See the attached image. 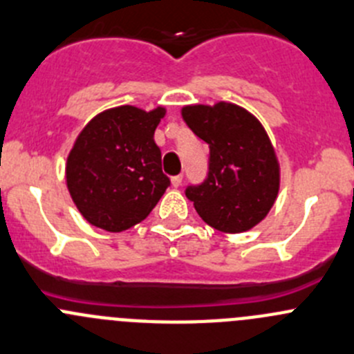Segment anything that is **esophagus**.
Masks as SVG:
<instances>
[{
  "label": "esophagus",
  "mask_w": 354,
  "mask_h": 354,
  "mask_svg": "<svg viewBox=\"0 0 354 354\" xmlns=\"http://www.w3.org/2000/svg\"><path fill=\"white\" fill-rule=\"evenodd\" d=\"M181 181H183V174H178V176H173V178H171V185H173L174 188L180 187Z\"/></svg>",
  "instance_id": "obj_1"
}]
</instances>
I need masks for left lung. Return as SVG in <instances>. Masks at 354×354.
I'll return each instance as SVG.
<instances>
[{
  "label": "left lung",
  "instance_id": "left-lung-1",
  "mask_svg": "<svg viewBox=\"0 0 354 354\" xmlns=\"http://www.w3.org/2000/svg\"><path fill=\"white\" fill-rule=\"evenodd\" d=\"M188 128L209 145L204 183L185 190L195 211L212 228L247 232L263 221L280 188V166L263 124L228 102L181 109Z\"/></svg>",
  "mask_w": 354,
  "mask_h": 354
}]
</instances>
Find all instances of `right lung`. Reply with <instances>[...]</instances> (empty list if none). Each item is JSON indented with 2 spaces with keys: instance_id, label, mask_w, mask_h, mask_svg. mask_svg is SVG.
<instances>
[{
  "instance_id": "right-lung-1",
  "label": "right lung",
  "mask_w": 354,
  "mask_h": 354,
  "mask_svg": "<svg viewBox=\"0 0 354 354\" xmlns=\"http://www.w3.org/2000/svg\"><path fill=\"white\" fill-rule=\"evenodd\" d=\"M166 109L133 105L95 115L75 138L65 178L75 207L90 225L124 232L150 214L171 181L162 173L153 133Z\"/></svg>"
}]
</instances>
